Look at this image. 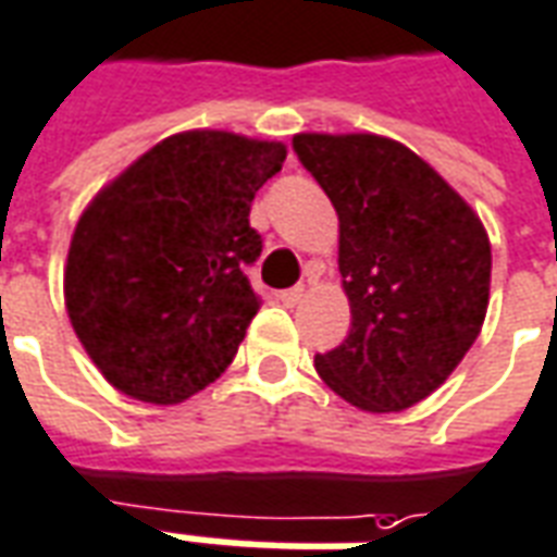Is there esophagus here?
Instances as JSON below:
<instances>
[{"instance_id":"esophagus-1","label":"esophagus","mask_w":557,"mask_h":557,"mask_svg":"<svg viewBox=\"0 0 557 557\" xmlns=\"http://www.w3.org/2000/svg\"><path fill=\"white\" fill-rule=\"evenodd\" d=\"M302 296H306V287H302V284H296V287H287V290H282V294H278V299H282L284 306H296V302H302Z\"/></svg>"}]
</instances>
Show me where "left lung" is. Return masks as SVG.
I'll return each mask as SVG.
<instances>
[{"instance_id": "1", "label": "left lung", "mask_w": 557, "mask_h": 557, "mask_svg": "<svg viewBox=\"0 0 557 557\" xmlns=\"http://www.w3.org/2000/svg\"><path fill=\"white\" fill-rule=\"evenodd\" d=\"M294 150L338 213L350 335L318 352L323 383L364 412L436 392L484 326L490 239L474 210L400 141L299 133Z\"/></svg>"}]
</instances>
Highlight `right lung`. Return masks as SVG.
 <instances>
[{"label":"right lung","instance_id":"right-lung-1","mask_svg":"<svg viewBox=\"0 0 557 557\" xmlns=\"http://www.w3.org/2000/svg\"><path fill=\"white\" fill-rule=\"evenodd\" d=\"M284 157L282 141L189 129L141 153L85 207L64 306L117 392L181 404L237 356L261 308L246 278L263 251L249 210Z\"/></svg>","mask_w":557,"mask_h":557}]
</instances>
